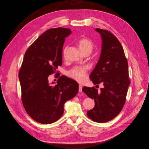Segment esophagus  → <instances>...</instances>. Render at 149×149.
I'll list each match as a JSON object with an SVG mask.
<instances>
[{
    "instance_id": "1",
    "label": "esophagus",
    "mask_w": 149,
    "mask_h": 149,
    "mask_svg": "<svg viewBox=\"0 0 149 149\" xmlns=\"http://www.w3.org/2000/svg\"><path fill=\"white\" fill-rule=\"evenodd\" d=\"M82 88H83V86L81 84H79V93H81L82 92Z\"/></svg>"
}]
</instances>
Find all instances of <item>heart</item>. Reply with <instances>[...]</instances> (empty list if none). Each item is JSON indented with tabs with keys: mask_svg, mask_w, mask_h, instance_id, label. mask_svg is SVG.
<instances>
[{
	"mask_svg": "<svg viewBox=\"0 0 149 149\" xmlns=\"http://www.w3.org/2000/svg\"><path fill=\"white\" fill-rule=\"evenodd\" d=\"M78 46L79 50L83 54L84 53H91L93 49L94 45L91 40L88 38L84 37L79 39L78 41ZM67 50V47H65L63 50V54L65 55ZM87 68L84 66H76L73 68V69L69 71V75L70 77L78 81L79 82H81L86 78V74Z\"/></svg>",
	"mask_w": 149,
	"mask_h": 149,
	"instance_id": "b5f03b06",
	"label": "heart"
}]
</instances>
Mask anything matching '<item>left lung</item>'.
Wrapping results in <instances>:
<instances>
[{
    "mask_svg": "<svg viewBox=\"0 0 149 149\" xmlns=\"http://www.w3.org/2000/svg\"><path fill=\"white\" fill-rule=\"evenodd\" d=\"M95 30L101 35L102 49L89 77L94 85L102 84L103 88L98 91L94 87L85 86L82 91L95 102L93 109L87 112L88 118L103 123L113 119L123 109L130 80L127 60L118 39L109 31Z\"/></svg>",
    "mask_w": 149,
    "mask_h": 149,
    "instance_id": "1",
    "label": "left lung"
}]
</instances>
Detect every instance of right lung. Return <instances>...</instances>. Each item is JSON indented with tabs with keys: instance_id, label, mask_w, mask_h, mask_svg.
Wrapping results in <instances>:
<instances>
[{
	"instance_id": "add662e5",
	"label": "right lung",
	"mask_w": 149,
	"mask_h": 149,
	"mask_svg": "<svg viewBox=\"0 0 149 149\" xmlns=\"http://www.w3.org/2000/svg\"><path fill=\"white\" fill-rule=\"evenodd\" d=\"M69 29H50L26 51L19 71L22 101L27 114L43 124L55 123L63 114L65 103L78 92L76 81L62 75L57 84L48 82L49 75L62 65V50Z\"/></svg>"
}]
</instances>
